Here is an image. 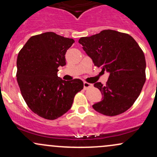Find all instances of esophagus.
Segmentation results:
<instances>
[{"mask_svg":"<svg viewBox=\"0 0 157 157\" xmlns=\"http://www.w3.org/2000/svg\"><path fill=\"white\" fill-rule=\"evenodd\" d=\"M83 86H84L85 89H89V88L92 87V84L89 83V82H84Z\"/></svg>","mask_w":157,"mask_h":157,"instance_id":"1","label":"esophagus"}]
</instances>
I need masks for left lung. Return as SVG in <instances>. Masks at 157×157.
<instances>
[{
  "label": "left lung",
  "mask_w": 157,
  "mask_h": 157,
  "mask_svg": "<svg viewBox=\"0 0 157 157\" xmlns=\"http://www.w3.org/2000/svg\"><path fill=\"white\" fill-rule=\"evenodd\" d=\"M79 44L94 64L110 73L105 86L94 83L103 100L92 105L97 112L117 116L129 109L141 93L146 80L144 52L128 34L102 30L91 37H83Z\"/></svg>",
  "instance_id": "obj_1"
}]
</instances>
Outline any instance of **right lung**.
<instances>
[{
    "instance_id": "1",
    "label": "right lung",
    "mask_w": 157,
    "mask_h": 157,
    "mask_svg": "<svg viewBox=\"0 0 157 157\" xmlns=\"http://www.w3.org/2000/svg\"><path fill=\"white\" fill-rule=\"evenodd\" d=\"M74 43L55 32H45L30 37L17 55L16 76L21 94L29 108L46 120L67 112L76 94L83 89L79 79L66 81L57 76Z\"/></svg>"
}]
</instances>
